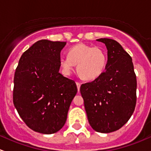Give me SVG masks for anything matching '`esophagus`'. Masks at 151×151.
<instances>
[{"label":"esophagus","mask_w":151,"mask_h":151,"mask_svg":"<svg viewBox=\"0 0 151 151\" xmlns=\"http://www.w3.org/2000/svg\"><path fill=\"white\" fill-rule=\"evenodd\" d=\"M76 85H77L78 91H79V90H80V87H81V83H79V82H76Z\"/></svg>","instance_id":"esophagus-1"}]
</instances>
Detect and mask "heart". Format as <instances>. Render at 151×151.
Wrapping results in <instances>:
<instances>
[{
	"instance_id": "obj_1",
	"label": "heart",
	"mask_w": 151,
	"mask_h": 151,
	"mask_svg": "<svg viewBox=\"0 0 151 151\" xmlns=\"http://www.w3.org/2000/svg\"><path fill=\"white\" fill-rule=\"evenodd\" d=\"M106 64V53L102 48L82 43L71 47L68 56L60 58V65L65 73H70L77 65L78 72L86 80L98 78L105 70Z\"/></svg>"
}]
</instances>
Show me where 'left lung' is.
I'll return each mask as SVG.
<instances>
[{
	"instance_id": "8db88e82",
	"label": "left lung",
	"mask_w": 151,
	"mask_h": 151,
	"mask_svg": "<svg viewBox=\"0 0 151 151\" xmlns=\"http://www.w3.org/2000/svg\"><path fill=\"white\" fill-rule=\"evenodd\" d=\"M105 44L108 61L105 71L80 91L90 126L96 132L110 133L122 128L136 105L137 79L132 59L122 45L110 38H99Z\"/></svg>"
}]
</instances>
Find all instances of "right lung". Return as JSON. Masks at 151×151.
<instances>
[{"label":"right lung","mask_w":151,"mask_h":151,"mask_svg":"<svg viewBox=\"0 0 151 151\" xmlns=\"http://www.w3.org/2000/svg\"><path fill=\"white\" fill-rule=\"evenodd\" d=\"M66 42L41 40L20 57L14 78L13 102L27 127L50 134L65 125L77 93L75 81L60 73V52Z\"/></svg>","instance_id":"obj_1"}]
</instances>
